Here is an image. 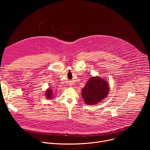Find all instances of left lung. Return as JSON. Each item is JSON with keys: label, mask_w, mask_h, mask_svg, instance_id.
<instances>
[{"label": "left lung", "mask_w": 150, "mask_h": 150, "mask_svg": "<svg viewBox=\"0 0 150 150\" xmlns=\"http://www.w3.org/2000/svg\"><path fill=\"white\" fill-rule=\"evenodd\" d=\"M109 89L106 79L97 76H91L82 89V97L86 104H96L107 97Z\"/></svg>", "instance_id": "obj_1"}]
</instances>
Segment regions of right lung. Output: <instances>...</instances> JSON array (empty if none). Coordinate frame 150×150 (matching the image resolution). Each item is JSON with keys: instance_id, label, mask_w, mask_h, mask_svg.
<instances>
[{"instance_id": "obj_1", "label": "right lung", "mask_w": 150, "mask_h": 150, "mask_svg": "<svg viewBox=\"0 0 150 150\" xmlns=\"http://www.w3.org/2000/svg\"><path fill=\"white\" fill-rule=\"evenodd\" d=\"M45 96H46V98H47L48 100H51L52 98H53V91L50 89L48 88L45 93Z\"/></svg>"}]
</instances>
